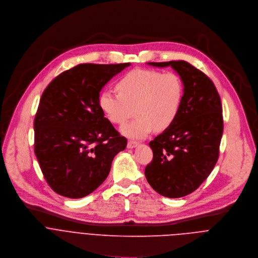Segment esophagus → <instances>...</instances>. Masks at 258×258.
Masks as SVG:
<instances>
[{"instance_id": "esophagus-1", "label": "esophagus", "mask_w": 258, "mask_h": 258, "mask_svg": "<svg viewBox=\"0 0 258 258\" xmlns=\"http://www.w3.org/2000/svg\"><path fill=\"white\" fill-rule=\"evenodd\" d=\"M137 142L136 141H133V140H129L128 141V143H127V147L128 148H134V147H136L137 146Z\"/></svg>"}]
</instances>
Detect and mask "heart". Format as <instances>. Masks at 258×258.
<instances>
[{
    "instance_id": "obj_1",
    "label": "heart",
    "mask_w": 258,
    "mask_h": 258,
    "mask_svg": "<svg viewBox=\"0 0 258 258\" xmlns=\"http://www.w3.org/2000/svg\"><path fill=\"white\" fill-rule=\"evenodd\" d=\"M114 93L109 90L98 95V107L113 124L124 125L121 132L130 138L142 139L153 129L170 128L179 116L184 99V83L175 72L135 69L122 76L116 83Z\"/></svg>"
}]
</instances>
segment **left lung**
I'll return each instance as SVG.
<instances>
[{
  "instance_id": "1",
  "label": "left lung",
  "mask_w": 258,
  "mask_h": 258,
  "mask_svg": "<svg viewBox=\"0 0 258 258\" xmlns=\"http://www.w3.org/2000/svg\"><path fill=\"white\" fill-rule=\"evenodd\" d=\"M171 66L184 83V99L174 124L149 142L152 161L144 174L159 194L179 198L195 191L214 170L224 130L223 108L214 82L185 61L148 63Z\"/></svg>"
}]
</instances>
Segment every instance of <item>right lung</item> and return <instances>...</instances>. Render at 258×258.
Instances as JSON below:
<instances>
[{
    "label": "right lung",
    "mask_w": 258,
    "mask_h": 258,
    "mask_svg": "<svg viewBox=\"0 0 258 258\" xmlns=\"http://www.w3.org/2000/svg\"><path fill=\"white\" fill-rule=\"evenodd\" d=\"M79 64L46 86L34 118V152L49 187L68 198H82L104 182L121 136L98 107L101 88L128 67Z\"/></svg>",
    "instance_id": "add662e5"
}]
</instances>
